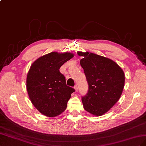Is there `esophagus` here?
Wrapping results in <instances>:
<instances>
[{"label":"esophagus","instance_id":"34e87169","mask_svg":"<svg viewBox=\"0 0 146 146\" xmlns=\"http://www.w3.org/2000/svg\"><path fill=\"white\" fill-rule=\"evenodd\" d=\"M74 90H75V92H77L78 91V86H74Z\"/></svg>","mask_w":146,"mask_h":146}]
</instances>
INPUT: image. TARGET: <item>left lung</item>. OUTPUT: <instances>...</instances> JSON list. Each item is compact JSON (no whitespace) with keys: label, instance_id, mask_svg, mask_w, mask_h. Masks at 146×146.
<instances>
[{"label":"left lung","instance_id":"left-lung-1","mask_svg":"<svg viewBox=\"0 0 146 146\" xmlns=\"http://www.w3.org/2000/svg\"><path fill=\"white\" fill-rule=\"evenodd\" d=\"M83 58L80 65L88 82L89 90L82 98L84 110L95 116L109 111L121 96L125 74L121 67L112 60L92 52L78 51Z\"/></svg>","mask_w":146,"mask_h":146}]
</instances>
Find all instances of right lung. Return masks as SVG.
Wrapping results in <instances>:
<instances>
[{"instance_id": "1", "label": "right lung", "mask_w": 146, "mask_h": 146, "mask_svg": "<svg viewBox=\"0 0 146 146\" xmlns=\"http://www.w3.org/2000/svg\"><path fill=\"white\" fill-rule=\"evenodd\" d=\"M74 57L72 52H52L38 58L27 74L26 89L32 105L49 117L62 114L74 89L66 84L60 66Z\"/></svg>"}]
</instances>
